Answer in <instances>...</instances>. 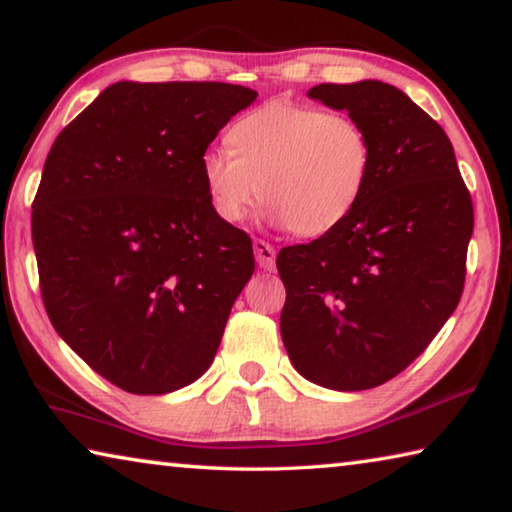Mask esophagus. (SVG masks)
<instances>
[{
	"label": "esophagus",
	"instance_id": "34e87169",
	"mask_svg": "<svg viewBox=\"0 0 512 512\" xmlns=\"http://www.w3.org/2000/svg\"><path fill=\"white\" fill-rule=\"evenodd\" d=\"M253 250H255V259H257L259 268H264V271H273V268H275V248L264 239H255Z\"/></svg>",
	"mask_w": 512,
	"mask_h": 512
}]
</instances>
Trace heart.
Masks as SVG:
<instances>
[{"label":"heart","mask_w":512,"mask_h":512,"mask_svg":"<svg viewBox=\"0 0 512 512\" xmlns=\"http://www.w3.org/2000/svg\"><path fill=\"white\" fill-rule=\"evenodd\" d=\"M228 151L201 160L214 212L239 223L262 196L266 221L316 237L336 228L366 189L372 142L350 115L275 99L228 131Z\"/></svg>","instance_id":"heart-1"}]
</instances>
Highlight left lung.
Masks as SVG:
<instances>
[{
	"label": "left lung",
	"mask_w": 512,
	"mask_h": 512,
	"mask_svg": "<svg viewBox=\"0 0 512 512\" xmlns=\"http://www.w3.org/2000/svg\"><path fill=\"white\" fill-rule=\"evenodd\" d=\"M307 94L366 128L372 167L336 228L277 255L280 334L305 379L366 391L400 375L454 314L472 198L443 128L395 85L320 83Z\"/></svg>",
	"instance_id": "8db88e82"
}]
</instances>
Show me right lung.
<instances>
[{
  "label": "right lung",
  "mask_w": 512,
  "mask_h": 512,
  "mask_svg": "<svg viewBox=\"0 0 512 512\" xmlns=\"http://www.w3.org/2000/svg\"><path fill=\"white\" fill-rule=\"evenodd\" d=\"M255 99L230 83L119 81L51 146L31 214L42 302L121 391L171 393L212 366L255 257L214 212L201 160Z\"/></svg>",
  "instance_id": "obj_1"
}]
</instances>
